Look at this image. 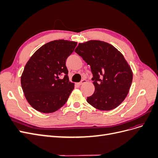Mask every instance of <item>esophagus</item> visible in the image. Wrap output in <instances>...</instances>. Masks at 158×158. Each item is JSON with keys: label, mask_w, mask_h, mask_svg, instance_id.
Returning <instances> with one entry per match:
<instances>
[{"label": "esophagus", "mask_w": 158, "mask_h": 158, "mask_svg": "<svg viewBox=\"0 0 158 158\" xmlns=\"http://www.w3.org/2000/svg\"><path fill=\"white\" fill-rule=\"evenodd\" d=\"M87 82V80H85V79H84V80H82V81H81L80 82H79L78 84V85H83V84H84L85 83H86Z\"/></svg>", "instance_id": "1"}]
</instances>
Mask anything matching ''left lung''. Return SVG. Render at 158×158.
Wrapping results in <instances>:
<instances>
[{"mask_svg": "<svg viewBox=\"0 0 158 158\" xmlns=\"http://www.w3.org/2000/svg\"><path fill=\"white\" fill-rule=\"evenodd\" d=\"M75 52L90 66L95 92L87 98L91 106L102 111L118 107L125 99L133 74L120 51L108 43L90 40L79 44Z\"/></svg>", "mask_w": 158, "mask_h": 158, "instance_id": "left-lung-1", "label": "left lung"}]
</instances>
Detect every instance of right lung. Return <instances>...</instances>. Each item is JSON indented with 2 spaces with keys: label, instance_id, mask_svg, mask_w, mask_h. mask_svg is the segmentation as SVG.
<instances>
[{
  "label": "right lung",
  "instance_id": "add662e5",
  "mask_svg": "<svg viewBox=\"0 0 158 158\" xmlns=\"http://www.w3.org/2000/svg\"><path fill=\"white\" fill-rule=\"evenodd\" d=\"M77 42L59 40L41 47L27 61L21 76L23 94L37 111L53 113L66 103L74 84L69 82L66 60ZM65 75L61 79L60 76Z\"/></svg>",
  "mask_w": 158,
  "mask_h": 158
}]
</instances>
